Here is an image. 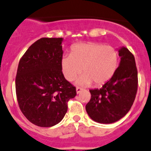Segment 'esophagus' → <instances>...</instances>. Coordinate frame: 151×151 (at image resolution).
<instances>
[{
  "label": "esophagus",
  "instance_id": "34e87169",
  "mask_svg": "<svg viewBox=\"0 0 151 151\" xmlns=\"http://www.w3.org/2000/svg\"><path fill=\"white\" fill-rule=\"evenodd\" d=\"M76 90H77V93L78 94V93H80V92L83 90V89L81 87H79V86H77V87L76 88Z\"/></svg>",
  "mask_w": 151,
  "mask_h": 151
}]
</instances>
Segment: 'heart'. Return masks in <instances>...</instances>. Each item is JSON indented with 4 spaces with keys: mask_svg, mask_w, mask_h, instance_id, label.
Here are the masks:
<instances>
[{
    "mask_svg": "<svg viewBox=\"0 0 151 151\" xmlns=\"http://www.w3.org/2000/svg\"><path fill=\"white\" fill-rule=\"evenodd\" d=\"M117 50L111 46L98 43H81L71 48L70 55L62 59V72L68 81L83 75L77 83L81 85H101L111 78L118 65Z\"/></svg>",
    "mask_w": 151,
    "mask_h": 151,
    "instance_id": "heart-1",
    "label": "heart"
}]
</instances>
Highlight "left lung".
Wrapping results in <instances>:
<instances>
[{"mask_svg":"<svg viewBox=\"0 0 151 151\" xmlns=\"http://www.w3.org/2000/svg\"><path fill=\"white\" fill-rule=\"evenodd\" d=\"M120 63L102 87L89 90L91 99L86 105L88 115L100 123H112L129 112L138 90V70L134 55L126 47L119 50Z\"/></svg>","mask_w":151,"mask_h":151,"instance_id":"8db88e82","label":"left lung"}]
</instances>
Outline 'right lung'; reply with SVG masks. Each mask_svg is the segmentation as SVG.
<instances>
[{
    "mask_svg": "<svg viewBox=\"0 0 151 151\" xmlns=\"http://www.w3.org/2000/svg\"><path fill=\"white\" fill-rule=\"evenodd\" d=\"M62 37H42L20 59L16 93L23 115L33 124L50 127L59 123L68 102L77 95L76 87L62 73Z\"/></svg>",
    "mask_w": 151,
    "mask_h": 151,
    "instance_id": "add662e5",
    "label": "right lung"
}]
</instances>
